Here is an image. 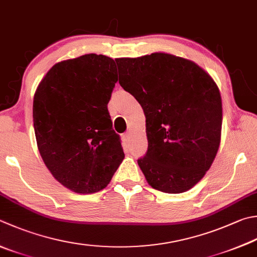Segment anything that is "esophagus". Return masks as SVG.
Listing matches in <instances>:
<instances>
[{
	"instance_id": "1",
	"label": "esophagus",
	"mask_w": 257,
	"mask_h": 257,
	"mask_svg": "<svg viewBox=\"0 0 257 257\" xmlns=\"http://www.w3.org/2000/svg\"><path fill=\"white\" fill-rule=\"evenodd\" d=\"M123 139H124L126 142H128L130 139H131V133H130V132L124 133V134H123Z\"/></svg>"
}]
</instances>
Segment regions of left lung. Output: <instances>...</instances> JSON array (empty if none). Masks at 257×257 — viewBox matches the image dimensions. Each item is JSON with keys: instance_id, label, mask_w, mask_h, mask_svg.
I'll return each instance as SVG.
<instances>
[{"instance_id": "left-lung-1", "label": "left lung", "mask_w": 257, "mask_h": 257, "mask_svg": "<svg viewBox=\"0 0 257 257\" xmlns=\"http://www.w3.org/2000/svg\"><path fill=\"white\" fill-rule=\"evenodd\" d=\"M119 85L147 118L148 151L138 160L149 185L162 192L191 189L209 170L220 143L218 87L190 60L156 52L116 59Z\"/></svg>"}]
</instances>
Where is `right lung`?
Listing matches in <instances>:
<instances>
[{
    "label": "right lung",
    "mask_w": 257,
    "mask_h": 257,
    "mask_svg": "<svg viewBox=\"0 0 257 257\" xmlns=\"http://www.w3.org/2000/svg\"><path fill=\"white\" fill-rule=\"evenodd\" d=\"M115 61L89 53L58 62L33 98L40 156L56 180L75 192L104 189L124 159L107 109L117 83Z\"/></svg>",
    "instance_id": "right-lung-1"
}]
</instances>
